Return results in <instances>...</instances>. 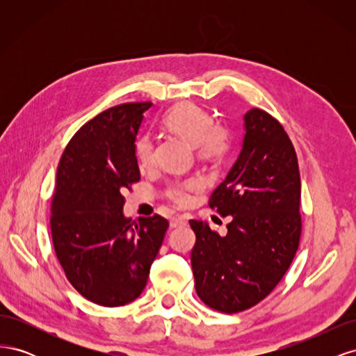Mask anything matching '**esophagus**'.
Segmentation results:
<instances>
[{
	"label": "esophagus",
	"instance_id": "esophagus-1",
	"mask_svg": "<svg viewBox=\"0 0 356 356\" xmlns=\"http://www.w3.org/2000/svg\"><path fill=\"white\" fill-rule=\"evenodd\" d=\"M187 224V218L184 215H178V217L170 218V227L175 229V227H181V225H186Z\"/></svg>",
	"mask_w": 356,
	"mask_h": 356
}]
</instances>
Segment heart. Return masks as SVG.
I'll use <instances>...</instances> for the list:
<instances>
[{
	"mask_svg": "<svg viewBox=\"0 0 356 356\" xmlns=\"http://www.w3.org/2000/svg\"><path fill=\"white\" fill-rule=\"evenodd\" d=\"M163 124L170 132L184 138L195 145L200 161H220L230 149V132L224 124L213 123L211 114L193 102H181L165 114ZM135 156L143 168L154 165V143L148 135L141 136L135 144ZM202 190V181L190 178L172 182L166 196L177 207H187L191 195Z\"/></svg>",
	"mask_w": 356,
	"mask_h": 356,
	"instance_id": "heart-1",
	"label": "heart"
}]
</instances>
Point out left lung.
Listing matches in <instances>:
<instances>
[{
    "label": "left lung",
    "mask_w": 356,
    "mask_h": 356,
    "mask_svg": "<svg viewBox=\"0 0 356 356\" xmlns=\"http://www.w3.org/2000/svg\"><path fill=\"white\" fill-rule=\"evenodd\" d=\"M241 154L213 190L209 207L232 215L227 234L190 220L196 233L191 267L199 298L238 314L281 282L298 250L301 182L297 154L282 124L260 108L245 114Z\"/></svg>",
    "instance_id": "obj_1"
}]
</instances>
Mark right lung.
Masks as SVG:
<instances>
[{
  "mask_svg": "<svg viewBox=\"0 0 356 356\" xmlns=\"http://www.w3.org/2000/svg\"><path fill=\"white\" fill-rule=\"evenodd\" d=\"M152 102L115 105L83 124L63 152L51 197V241L70 284L95 305L118 307L143 293L169 227L160 215H123L141 179L135 139Z\"/></svg>",
  "mask_w": 356,
  "mask_h": 356,
  "instance_id": "obj_1",
  "label": "right lung"
}]
</instances>
